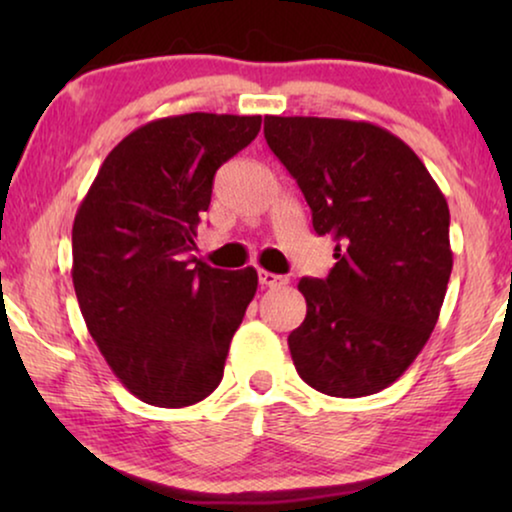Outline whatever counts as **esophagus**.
<instances>
[{
  "instance_id": "34e87169",
  "label": "esophagus",
  "mask_w": 512,
  "mask_h": 512,
  "mask_svg": "<svg viewBox=\"0 0 512 512\" xmlns=\"http://www.w3.org/2000/svg\"><path fill=\"white\" fill-rule=\"evenodd\" d=\"M258 282L263 286H270V289H279V286H284L289 279L284 275H275V272H268V270H261L258 272Z\"/></svg>"
}]
</instances>
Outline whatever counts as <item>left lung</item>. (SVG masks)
I'll return each mask as SVG.
<instances>
[{
	"label": "left lung",
	"instance_id": "obj_1",
	"mask_svg": "<svg viewBox=\"0 0 512 512\" xmlns=\"http://www.w3.org/2000/svg\"><path fill=\"white\" fill-rule=\"evenodd\" d=\"M265 139L298 181L326 279H300L305 321L289 335L298 375L335 398L387 389L438 324L452 272L450 209L403 139L368 121L265 116Z\"/></svg>",
	"mask_w": 512,
	"mask_h": 512
}]
</instances>
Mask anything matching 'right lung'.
<instances>
[{
	"label": "right lung",
	"mask_w": 512,
	"mask_h": 512,
	"mask_svg": "<svg viewBox=\"0 0 512 512\" xmlns=\"http://www.w3.org/2000/svg\"><path fill=\"white\" fill-rule=\"evenodd\" d=\"M258 130L261 116L156 118L111 149L76 209L72 282L81 314L139 401L186 408L219 387L258 275L212 268L191 251L216 170Z\"/></svg>",
	"instance_id": "add662e5"
}]
</instances>
